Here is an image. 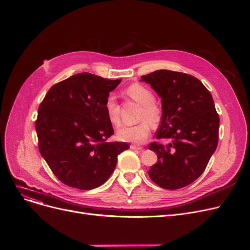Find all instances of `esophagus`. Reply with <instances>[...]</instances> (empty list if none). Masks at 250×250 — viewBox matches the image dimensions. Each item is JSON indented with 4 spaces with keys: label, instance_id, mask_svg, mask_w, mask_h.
Instances as JSON below:
<instances>
[{
    "label": "esophagus",
    "instance_id": "1",
    "mask_svg": "<svg viewBox=\"0 0 250 250\" xmlns=\"http://www.w3.org/2000/svg\"><path fill=\"white\" fill-rule=\"evenodd\" d=\"M130 148L133 150H142L143 147H141L139 145H136V144H132V145H130Z\"/></svg>",
    "mask_w": 250,
    "mask_h": 250
}]
</instances>
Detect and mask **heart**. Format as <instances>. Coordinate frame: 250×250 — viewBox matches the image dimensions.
Wrapping results in <instances>:
<instances>
[{
  "label": "heart",
  "instance_id": "obj_1",
  "mask_svg": "<svg viewBox=\"0 0 250 250\" xmlns=\"http://www.w3.org/2000/svg\"><path fill=\"white\" fill-rule=\"evenodd\" d=\"M126 96L141 106L138 119L140 123L135 125H123L116 131L120 141L143 143L150 135L152 126H159L163 120V108L154 101L153 91L141 83H133L125 89ZM105 110L109 122L117 125L120 123V107L113 95L107 97Z\"/></svg>",
  "mask_w": 250,
  "mask_h": 250
}]
</instances>
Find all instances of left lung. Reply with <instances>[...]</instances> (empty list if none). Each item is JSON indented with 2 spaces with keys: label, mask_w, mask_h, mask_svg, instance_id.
<instances>
[{
  "label": "left lung",
  "mask_w": 250,
  "mask_h": 250,
  "mask_svg": "<svg viewBox=\"0 0 250 250\" xmlns=\"http://www.w3.org/2000/svg\"><path fill=\"white\" fill-rule=\"evenodd\" d=\"M162 98L164 116L152 142L158 163L150 179L165 189H178L199 178L218 143L219 116L210 91L196 77L182 72L158 70L141 76Z\"/></svg>",
  "instance_id": "8db88e82"
}]
</instances>
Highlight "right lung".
I'll list each match as a JSON object with an SVG mask.
<instances>
[{"instance_id":"add662e5","label":"right lung","mask_w":250,"mask_h":250,"mask_svg":"<svg viewBox=\"0 0 250 250\" xmlns=\"http://www.w3.org/2000/svg\"><path fill=\"white\" fill-rule=\"evenodd\" d=\"M122 79L79 73L55 83L35 122L41 155L55 176L82 190L99 188L115 169L125 142H108L112 124L105 110L109 92Z\"/></svg>"}]
</instances>
